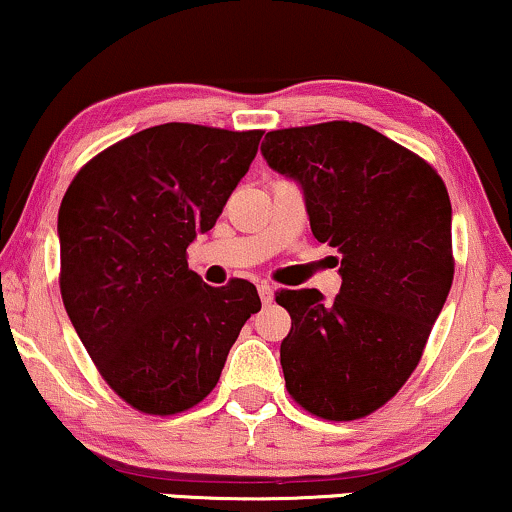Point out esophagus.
I'll return each instance as SVG.
<instances>
[{"mask_svg":"<svg viewBox=\"0 0 512 512\" xmlns=\"http://www.w3.org/2000/svg\"><path fill=\"white\" fill-rule=\"evenodd\" d=\"M258 296H261L263 305H268V303H272V298H275V289H272L268 282H261L258 284Z\"/></svg>","mask_w":512,"mask_h":512,"instance_id":"1","label":"esophagus"}]
</instances>
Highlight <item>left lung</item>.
<instances>
[{
	"label": "left lung",
	"instance_id": "8db88e82",
	"mask_svg": "<svg viewBox=\"0 0 512 512\" xmlns=\"http://www.w3.org/2000/svg\"><path fill=\"white\" fill-rule=\"evenodd\" d=\"M263 157L301 183L317 242L341 254L331 303L282 289L280 362L313 416L355 421L393 400L421 362L454 280L447 185L423 157L360 122L265 134Z\"/></svg>",
	"mask_w": 512,
	"mask_h": 512
}]
</instances>
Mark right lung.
<instances>
[{
    "mask_svg": "<svg viewBox=\"0 0 512 512\" xmlns=\"http://www.w3.org/2000/svg\"><path fill=\"white\" fill-rule=\"evenodd\" d=\"M263 131L169 122L84 164L58 209L61 296L103 381L141 414L174 416L216 388L251 282L209 287L188 244L214 228Z\"/></svg>",
    "mask_w": 512,
    "mask_h": 512,
    "instance_id": "add662e5",
    "label": "right lung"
}]
</instances>
